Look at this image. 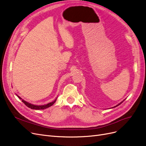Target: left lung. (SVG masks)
Instances as JSON below:
<instances>
[{
    "label": "left lung",
    "instance_id": "8db88e82",
    "mask_svg": "<svg viewBox=\"0 0 146 146\" xmlns=\"http://www.w3.org/2000/svg\"><path fill=\"white\" fill-rule=\"evenodd\" d=\"M124 100H123V101H122V102H121V103H119V104H117V106H115V107H117V106H119V105H120V104H121V103H123V101H124Z\"/></svg>",
    "mask_w": 146,
    "mask_h": 146
}]
</instances>
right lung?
<instances>
[{
  "label": "right lung",
  "mask_w": 146,
  "mask_h": 146,
  "mask_svg": "<svg viewBox=\"0 0 146 146\" xmlns=\"http://www.w3.org/2000/svg\"><path fill=\"white\" fill-rule=\"evenodd\" d=\"M18 96V97L19 98L21 99V97H20L18 96ZM56 100V98L54 101H52V102H50V103H48L47 104L42 105V106L33 105V104H30V103L27 102V101H24V100H22V101H23V103H24L25 105L27 106L28 107H29V108H30V109H34V110H43V109H46V108H48V107H50L51 106H52V105L55 103Z\"/></svg>",
  "instance_id": "right-lung-1"
}]
</instances>
